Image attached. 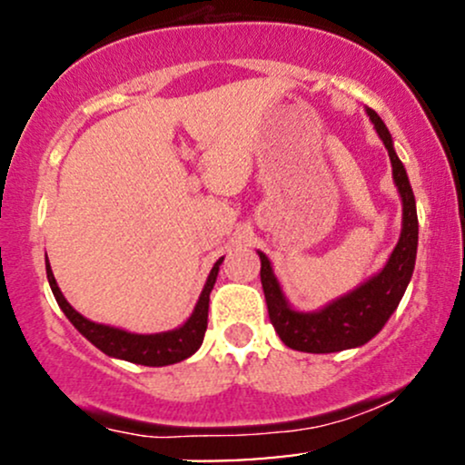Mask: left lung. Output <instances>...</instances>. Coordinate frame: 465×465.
I'll use <instances>...</instances> for the list:
<instances>
[{
	"label": "left lung",
	"instance_id": "8db88e82",
	"mask_svg": "<svg viewBox=\"0 0 465 465\" xmlns=\"http://www.w3.org/2000/svg\"><path fill=\"white\" fill-rule=\"evenodd\" d=\"M365 111L391 159L393 183L402 201V232L387 264L376 275L362 282L348 295L336 297L334 302L312 312L297 311L291 306L277 280L273 264L262 251H258L260 264H262L260 280H262L269 319L275 332L291 350L308 351V354H330V351L365 345L385 328L413 275L415 255H418V210H415L413 190H411L407 170L396 154L391 133L385 122L370 106H365Z\"/></svg>",
	"mask_w": 465,
	"mask_h": 465
}]
</instances>
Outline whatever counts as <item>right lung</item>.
<instances>
[{
  "mask_svg": "<svg viewBox=\"0 0 465 465\" xmlns=\"http://www.w3.org/2000/svg\"><path fill=\"white\" fill-rule=\"evenodd\" d=\"M223 260H216V264L212 266L210 275H207L205 286H203L199 302H196L194 311L188 317V322L179 328L168 330V332H157V334H135L126 332L122 328H114V325L95 323L89 322L87 317H83L78 311H74L65 300V295L58 288L54 273H52L50 262H45L47 271V282H50L52 292H54L58 306L65 312V317L72 322L74 328L78 330L89 343H94L100 351H104L111 359L129 361L135 365H146V367H163V365H174V362L185 361L188 356L194 354L201 348L203 336L207 330V311H210V292L216 284L218 271H221Z\"/></svg>",
  "mask_w": 465,
  "mask_h": 465,
  "instance_id": "add662e5",
  "label": "right lung"
}]
</instances>
